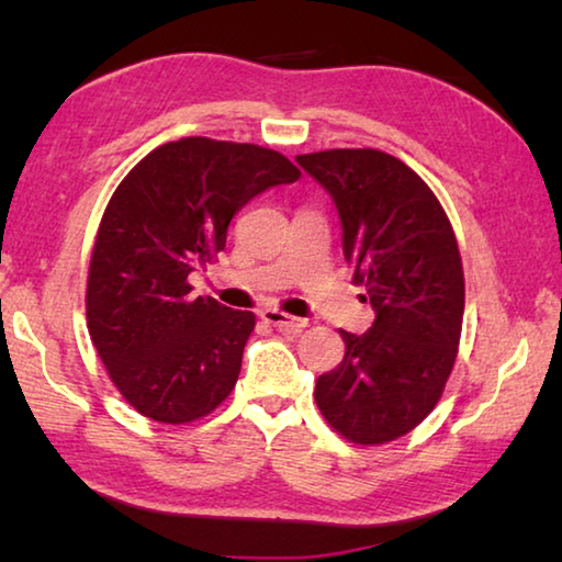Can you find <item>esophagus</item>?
Masks as SVG:
<instances>
[{
  "mask_svg": "<svg viewBox=\"0 0 562 562\" xmlns=\"http://www.w3.org/2000/svg\"><path fill=\"white\" fill-rule=\"evenodd\" d=\"M260 317L268 322V325L278 327L280 331H288V335H300V331L310 325L307 319L284 315V312H280V310H262Z\"/></svg>",
  "mask_w": 562,
  "mask_h": 562,
  "instance_id": "obj_1",
  "label": "esophagus"
}]
</instances>
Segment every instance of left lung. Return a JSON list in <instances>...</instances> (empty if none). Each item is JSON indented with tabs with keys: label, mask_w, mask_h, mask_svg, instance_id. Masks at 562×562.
Here are the masks:
<instances>
[{
	"label": "left lung",
	"mask_w": 562,
	"mask_h": 562,
	"mask_svg": "<svg viewBox=\"0 0 562 562\" xmlns=\"http://www.w3.org/2000/svg\"><path fill=\"white\" fill-rule=\"evenodd\" d=\"M297 164L335 198L351 282L376 312L364 335L339 329L345 359L317 379L315 402L347 441H394L434 412L459 355V243L434 190L394 156L331 148Z\"/></svg>",
	"instance_id": "8db88e82"
}]
</instances>
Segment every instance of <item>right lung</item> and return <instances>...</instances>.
Returning <instances> with one entry per match:
<instances>
[{
    "label": "right lung",
    "mask_w": 562,
    "mask_h": 562,
    "mask_svg": "<svg viewBox=\"0 0 562 562\" xmlns=\"http://www.w3.org/2000/svg\"><path fill=\"white\" fill-rule=\"evenodd\" d=\"M302 173L278 150L190 136L138 160L93 243L87 325L113 386L158 424H190L235 389L252 312L193 297L188 274L225 247L240 207Z\"/></svg>",
    "instance_id": "add662e5"
}]
</instances>
